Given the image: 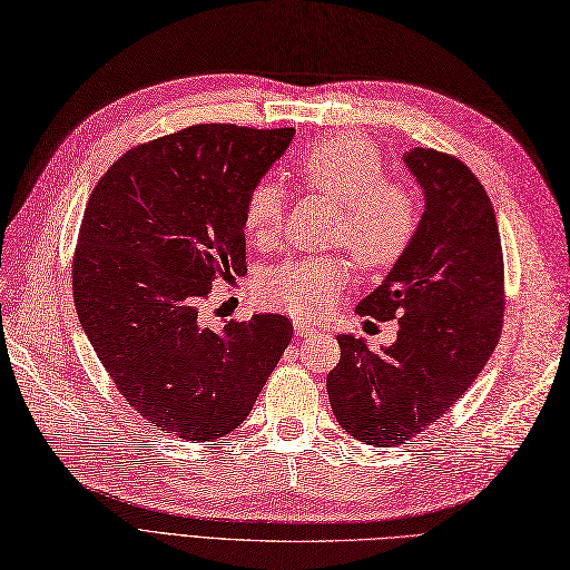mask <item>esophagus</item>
Listing matches in <instances>:
<instances>
[{"instance_id": "esophagus-1", "label": "esophagus", "mask_w": 570, "mask_h": 570, "mask_svg": "<svg viewBox=\"0 0 570 570\" xmlns=\"http://www.w3.org/2000/svg\"><path fill=\"white\" fill-rule=\"evenodd\" d=\"M312 332H315V326H309L305 322H296V334L298 336H312Z\"/></svg>"}]
</instances>
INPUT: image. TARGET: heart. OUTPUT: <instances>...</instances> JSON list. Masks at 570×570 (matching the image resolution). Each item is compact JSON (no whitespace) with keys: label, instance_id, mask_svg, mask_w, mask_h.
Instances as JSON below:
<instances>
[{"label":"heart","instance_id":"b5f03b06","mask_svg":"<svg viewBox=\"0 0 570 570\" xmlns=\"http://www.w3.org/2000/svg\"><path fill=\"white\" fill-rule=\"evenodd\" d=\"M303 185L334 198L341 215L332 242L347 246L366 269L397 265L419 232L416 196L385 179L379 146L360 132H341L307 146L298 160ZM286 194L274 179H261L244 200V229L255 244L269 246L284 227ZM355 277V263L345 253L288 258L263 274L261 298L298 320L326 315Z\"/></svg>","mask_w":570,"mask_h":570}]
</instances>
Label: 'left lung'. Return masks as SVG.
<instances>
[{"label":"left lung","instance_id":"left-lung-1","mask_svg":"<svg viewBox=\"0 0 570 570\" xmlns=\"http://www.w3.org/2000/svg\"><path fill=\"white\" fill-rule=\"evenodd\" d=\"M424 189L414 244L355 307L397 317V341L379 353L338 336L326 376L338 424L366 445L407 443L462 397L500 341L504 317L502 242L490 198L466 165L435 149L402 156Z\"/></svg>","mask_w":570,"mask_h":570}]
</instances>
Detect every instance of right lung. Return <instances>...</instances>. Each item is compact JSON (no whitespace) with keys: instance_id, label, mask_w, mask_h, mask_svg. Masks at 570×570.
Wrapping results in <instances>:
<instances>
[{"instance_id":"right-lung-1","label":"right lung","mask_w":570,"mask_h":570,"mask_svg":"<svg viewBox=\"0 0 570 570\" xmlns=\"http://www.w3.org/2000/svg\"><path fill=\"white\" fill-rule=\"evenodd\" d=\"M293 132L191 125L122 154L91 191L72 298L104 370L146 426L198 443L227 435L291 343L284 315L210 328L200 303L217 277L246 272V194Z\"/></svg>"}]
</instances>
